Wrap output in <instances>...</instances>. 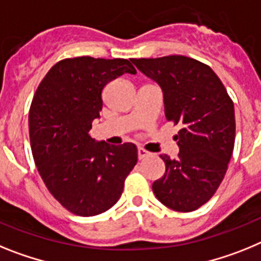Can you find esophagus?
Returning <instances> with one entry per match:
<instances>
[{"instance_id": "esophagus-1", "label": "esophagus", "mask_w": 261, "mask_h": 261, "mask_svg": "<svg viewBox=\"0 0 261 261\" xmlns=\"http://www.w3.org/2000/svg\"><path fill=\"white\" fill-rule=\"evenodd\" d=\"M148 156H149V153L147 152L146 149H143V148L138 149V159H139V160H143V159L148 158Z\"/></svg>"}]
</instances>
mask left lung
Instances as JSON below:
<instances>
[{"label": "left lung", "mask_w": 261, "mask_h": 261, "mask_svg": "<svg viewBox=\"0 0 261 261\" xmlns=\"http://www.w3.org/2000/svg\"><path fill=\"white\" fill-rule=\"evenodd\" d=\"M160 85L167 121L180 124L178 159L160 155L165 173L152 184L156 198L174 212H193L214 196L225 177L235 143L234 102L209 65L171 55L133 59Z\"/></svg>", "instance_id": "1"}]
</instances>
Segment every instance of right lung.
I'll list each match as a JSON object with an SVG mask.
<instances>
[{
	"label": "right lung",
	"mask_w": 261,
	"mask_h": 261,
	"mask_svg": "<svg viewBox=\"0 0 261 261\" xmlns=\"http://www.w3.org/2000/svg\"><path fill=\"white\" fill-rule=\"evenodd\" d=\"M123 73H137L126 59H64L44 76L31 102L36 168L49 193L80 217L110 209L138 162L135 144L110 146L90 137L102 110L103 88Z\"/></svg>",
	"instance_id": "add662e5"
}]
</instances>
